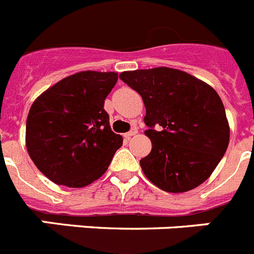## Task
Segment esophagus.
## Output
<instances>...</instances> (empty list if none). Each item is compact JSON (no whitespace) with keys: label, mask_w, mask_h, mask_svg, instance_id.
Segmentation results:
<instances>
[{"label":"esophagus","mask_w":254,"mask_h":254,"mask_svg":"<svg viewBox=\"0 0 254 254\" xmlns=\"http://www.w3.org/2000/svg\"><path fill=\"white\" fill-rule=\"evenodd\" d=\"M136 133H137V128H132L131 131L127 132V133H125V137L129 138V137H132V136H134Z\"/></svg>","instance_id":"1"}]
</instances>
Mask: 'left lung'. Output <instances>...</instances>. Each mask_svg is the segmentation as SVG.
Masks as SVG:
<instances>
[{"mask_svg":"<svg viewBox=\"0 0 254 254\" xmlns=\"http://www.w3.org/2000/svg\"><path fill=\"white\" fill-rule=\"evenodd\" d=\"M120 78L140 94L146 108L145 134L152 149L140 165L147 179L173 193L203 183L225 154L230 136L216 91L169 67L126 71Z\"/></svg>","mask_w":254,"mask_h":254,"instance_id":"obj_1","label":"left lung"}]
</instances>
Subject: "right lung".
<instances>
[{
	"label": "right lung",
	"instance_id": "right-lung-1",
	"mask_svg": "<svg viewBox=\"0 0 254 254\" xmlns=\"http://www.w3.org/2000/svg\"><path fill=\"white\" fill-rule=\"evenodd\" d=\"M116 72L82 71L61 80L33 103L26 120L31 160L56 185L80 188L107 172L123 138L109 126L104 100Z\"/></svg>",
	"mask_w": 254,
	"mask_h": 254
}]
</instances>
